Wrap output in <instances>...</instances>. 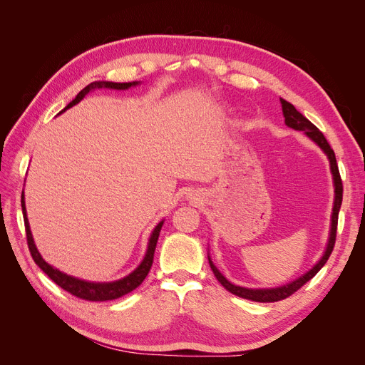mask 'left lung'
Returning <instances> with one entry per match:
<instances>
[{
	"label": "left lung",
	"instance_id": "obj_1",
	"mask_svg": "<svg viewBox=\"0 0 365 365\" xmlns=\"http://www.w3.org/2000/svg\"><path fill=\"white\" fill-rule=\"evenodd\" d=\"M280 102H282V109H283V115H284V123L288 125L289 128L295 129V130H304V134L309 138H312L317 143V145L324 150L326 155L329 157L330 169H332L334 181H335V204H334V213H332V227H330V237H329V244H327L324 256L322 257V260H319L311 271L306 272L304 275H302L300 279H297L295 282H292L289 284L280 286V288H275V289H247V288H240V286H236L233 283H230L224 277V275L217 271V268L215 267L213 262L208 259L210 268H212L215 277L217 279V282L222 284L228 292L235 294L237 297H242V298H247V300H251V302H259V303H274V302L284 300V298H288L289 295H292L294 292H297L298 289H300L304 283H307L309 280H311L314 275L324 267V263L329 260L330 254H332L334 247H335L336 227H338V213H339V207H341V202H342V181H341V175H339V170H338V164H336L334 149L330 148L326 137L323 135V132L319 130L314 123H311V121H309L302 113H298L292 103L286 102L284 98H280Z\"/></svg>",
	"mask_w": 365,
	"mask_h": 365
}]
</instances>
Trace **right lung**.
<instances>
[{
    "label": "right lung",
    "instance_id": "1",
    "mask_svg": "<svg viewBox=\"0 0 365 365\" xmlns=\"http://www.w3.org/2000/svg\"><path fill=\"white\" fill-rule=\"evenodd\" d=\"M138 82H126V83H117V82H93L88 86H85L83 90L76 96V98L73 102L68 103V106L65 109L71 108L73 105L79 103L82 98L94 90H102V88H113V90H128L129 86L132 85H137ZM63 109V111H65ZM21 207H23V215H24V225H26V237H27V245L30 250V254L33 260L38 264V267L46 272L48 277L56 283L58 286L63 291L70 292L71 295L77 297V298H82V300L86 302H108V300H115V298L123 297L126 294H129L130 291H134L135 288L143 283V280L146 279V275L150 271L152 267V262H153V252H155L157 248V242H158V236H160V231L163 227V222H160L155 230H153V233L150 236L149 240V247H148V252L145 259L140 263V267L134 271L130 272L128 277L117 280V282H111V283H91V282H83L79 279H74L71 275L63 274L58 269H54L53 267L43 260L41 257L39 251L35 247V242H33L31 233H30V227H29V220H27V213H26V204H24V192L21 195Z\"/></svg>",
    "mask_w": 365,
    "mask_h": 365
}]
</instances>
